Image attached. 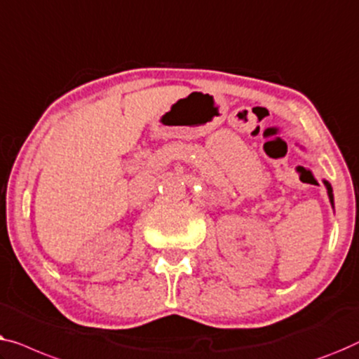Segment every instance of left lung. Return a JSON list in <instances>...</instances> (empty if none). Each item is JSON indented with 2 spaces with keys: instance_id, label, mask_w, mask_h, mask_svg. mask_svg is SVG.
Segmentation results:
<instances>
[{
  "instance_id": "1",
  "label": "left lung",
  "mask_w": 359,
  "mask_h": 359,
  "mask_svg": "<svg viewBox=\"0 0 359 359\" xmlns=\"http://www.w3.org/2000/svg\"><path fill=\"white\" fill-rule=\"evenodd\" d=\"M324 184H325V187H327V191H329V198H330V203L333 205V195H332V187H330V184L327 180H324Z\"/></svg>"
}]
</instances>
